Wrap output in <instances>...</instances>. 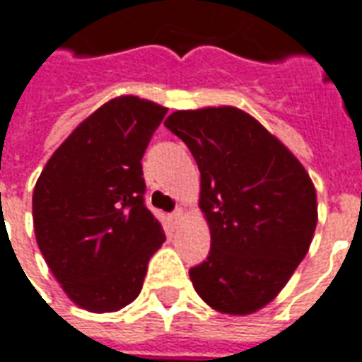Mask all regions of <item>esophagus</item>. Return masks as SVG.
<instances>
[{
	"mask_svg": "<svg viewBox=\"0 0 362 362\" xmlns=\"http://www.w3.org/2000/svg\"><path fill=\"white\" fill-rule=\"evenodd\" d=\"M182 214H184V212H182L180 209H176V211L173 212V214H170V218H173V222H178V220H180V218H182Z\"/></svg>",
	"mask_w": 362,
	"mask_h": 362,
	"instance_id": "34e87169",
	"label": "esophagus"
}]
</instances>
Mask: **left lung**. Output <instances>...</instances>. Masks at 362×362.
<instances>
[{
    "mask_svg": "<svg viewBox=\"0 0 362 362\" xmlns=\"http://www.w3.org/2000/svg\"><path fill=\"white\" fill-rule=\"evenodd\" d=\"M165 127L189 148L201 173L211 252L189 269L193 288L220 313L262 310L310 250L317 226L310 175L239 107L178 110Z\"/></svg>",
    "mask_w": 362,
    "mask_h": 362,
    "instance_id": "left-lung-1",
    "label": "left lung"
}]
</instances>
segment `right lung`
I'll return each instance as SVG.
<instances>
[{"instance_id": "1", "label": "right lung", "mask_w": 362, "mask_h": 362, "mask_svg": "<svg viewBox=\"0 0 362 362\" xmlns=\"http://www.w3.org/2000/svg\"><path fill=\"white\" fill-rule=\"evenodd\" d=\"M167 107L117 96L76 127L35 182V241L71 302L93 313L140 294L165 241L144 205L142 156Z\"/></svg>"}]
</instances>
